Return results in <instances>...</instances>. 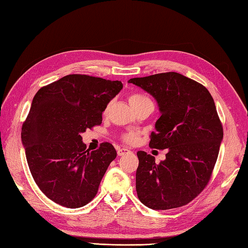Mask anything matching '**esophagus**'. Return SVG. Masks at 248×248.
I'll return each mask as SVG.
<instances>
[{"mask_svg":"<svg viewBox=\"0 0 248 248\" xmlns=\"http://www.w3.org/2000/svg\"><path fill=\"white\" fill-rule=\"evenodd\" d=\"M129 152H130V150L127 149V148H119V149L117 150V155H118L119 156H121V155H124L129 154Z\"/></svg>","mask_w":248,"mask_h":248,"instance_id":"obj_1","label":"esophagus"}]
</instances>
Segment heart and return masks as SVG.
Instances as JSON below:
<instances>
[{
    "instance_id": "heart-1",
    "label": "heart",
    "mask_w": 248,
    "mask_h": 248,
    "mask_svg": "<svg viewBox=\"0 0 248 248\" xmlns=\"http://www.w3.org/2000/svg\"><path fill=\"white\" fill-rule=\"evenodd\" d=\"M145 100H148V98L140 93H131L129 96V102L131 105H132V107H134V105H136V104H139L141 101H145ZM108 105L105 108L104 113L108 112ZM121 140H123L125 144H130V145L135 144L139 140V133L134 132V131H129V132H125L121 135Z\"/></svg>"
}]
</instances>
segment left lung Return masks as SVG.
I'll return each instance as SVG.
<instances>
[{
	"label": "left lung",
	"instance_id": "obj_1",
	"mask_svg": "<svg viewBox=\"0 0 248 248\" xmlns=\"http://www.w3.org/2000/svg\"><path fill=\"white\" fill-rule=\"evenodd\" d=\"M129 83L155 98L161 117L149 146L168 151L160 163L145 151L138 152V197L155 210L186 205L208 186L223 140L211 93L202 84L177 72L134 78Z\"/></svg>",
	"mask_w": 248,
	"mask_h": 248
}]
</instances>
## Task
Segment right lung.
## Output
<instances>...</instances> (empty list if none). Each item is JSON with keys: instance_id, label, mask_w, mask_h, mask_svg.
Returning <instances> with one entry per match:
<instances>
[{"instance_id": "add662e5", "label": "right lung", "mask_w": 248, "mask_h": 248, "mask_svg": "<svg viewBox=\"0 0 248 248\" xmlns=\"http://www.w3.org/2000/svg\"><path fill=\"white\" fill-rule=\"evenodd\" d=\"M123 83L68 75L41 87L21 130L34 181L46 197L67 208L91 202L116 152L112 144L89 151L81 133L102 123V112Z\"/></svg>"}]
</instances>
